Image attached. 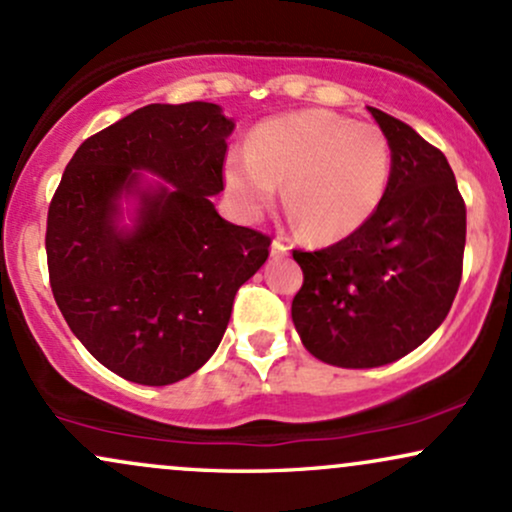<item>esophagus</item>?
<instances>
[{
	"mask_svg": "<svg viewBox=\"0 0 512 512\" xmlns=\"http://www.w3.org/2000/svg\"><path fill=\"white\" fill-rule=\"evenodd\" d=\"M289 252V243L286 238H274L272 240V257H284Z\"/></svg>",
	"mask_w": 512,
	"mask_h": 512,
	"instance_id": "obj_1",
	"label": "esophagus"
}]
</instances>
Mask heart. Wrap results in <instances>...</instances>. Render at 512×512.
Returning <instances> with one entry per match:
<instances>
[{
  "instance_id": "b5f03b06",
  "label": "heart",
  "mask_w": 512,
  "mask_h": 512,
  "mask_svg": "<svg viewBox=\"0 0 512 512\" xmlns=\"http://www.w3.org/2000/svg\"><path fill=\"white\" fill-rule=\"evenodd\" d=\"M392 146L380 127L330 110H303L262 122L248 151L228 156L223 180L233 204L257 219L284 204L301 236L317 243L346 238L383 204Z\"/></svg>"
}]
</instances>
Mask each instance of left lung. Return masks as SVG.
Instances as JSON below:
<instances>
[{
    "mask_svg": "<svg viewBox=\"0 0 512 512\" xmlns=\"http://www.w3.org/2000/svg\"><path fill=\"white\" fill-rule=\"evenodd\" d=\"M392 146L390 185L358 231L322 250H293L303 286L291 317L320 361L375 368L424 344L462 279L467 209L443 151L407 122L368 108Z\"/></svg>",
    "mask_w": 512,
    "mask_h": 512,
    "instance_id": "1",
    "label": "left lung"
}]
</instances>
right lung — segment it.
Returning a JSON list of instances; mask_svg holds the SVG:
<instances>
[{
    "label": "right lung",
    "mask_w": 512,
    "mask_h": 512,
    "mask_svg": "<svg viewBox=\"0 0 512 512\" xmlns=\"http://www.w3.org/2000/svg\"><path fill=\"white\" fill-rule=\"evenodd\" d=\"M233 122L214 103H151L88 137L48 209L52 296L88 354L120 378L170 385L209 361L233 298L272 238L221 219ZM149 169L173 188L138 187ZM140 195L132 232L116 226L121 192Z\"/></svg>",
    "instance_id": "1"
}]
</instances>
